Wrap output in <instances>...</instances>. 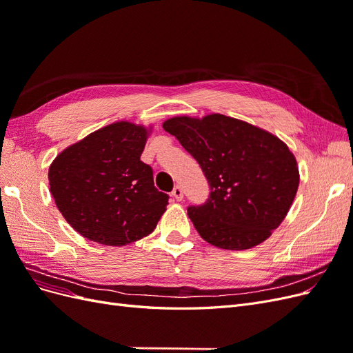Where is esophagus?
Wrapping results in <instances>:
<instances>
[{"label": "esophagus", "instance_id": "obj_1", "mask_svg": "<svg viewBox=\"0 0 353 353\" xmlns=\"http://www.w3.org/2000/svg\"><path fill=\"white\" fill-rule=\"evenodd\" d=\"M170 196H172L175 200H183L184 199V191H183V188H181L179 185H175L174 187V190H172V193H170Z\"/></svg>", "mask_w": 353, "mask_h": 353}]
</instances>
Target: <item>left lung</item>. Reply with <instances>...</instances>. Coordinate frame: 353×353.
Returning <instances> with one entry per match:
<instances>
[{"label":"left lung","mask_w":353,"mask_h":353,"mask_svg":"<svg viewBox=\"0 0 353 353\" xmlns=\"http://www.w3.org/2000/svg\"><path fill=\"white\" fill-rule=\"evenodd\" d=\"M163 130L197 160L209 183V199L187 209L203 240L244 250L279 228L299 187L297 162L279 137L219 113L172 117Z\"/></svg>","instance_id":"1"}]
</instances>
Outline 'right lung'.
I'll use <instances>...</instances> for the list:
<instances>
[{
	"label": "right lung",
	"instance_id": "obj_1",
	"mask_svg": "<svg viewBox=\"0 0 353 353\" xmlns=\"http://www.w3.org/2000/svg\"><path fill=\"white\" fill-rule=\"evenodd\" d=\"M148 130L116 122L65 148L48 169L50 191L69 225L104 245H125L150 234L169 196L154 187L140 157Z\"/></svg>",
	"mask_w": 353,
	"mask_h": 353
}]
</instances>
